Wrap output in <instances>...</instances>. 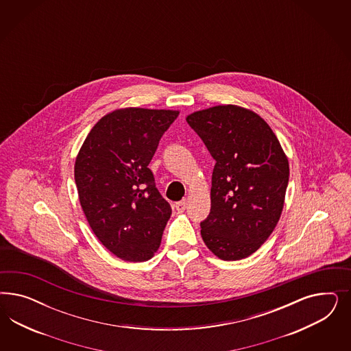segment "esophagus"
<instances>
[{
  "label": "esophagus",
  "instance_id": "esophagus-1",
  "mask_svg": "<svg viewBox=\"0 0 351 351\" xmlns=\"http://www.w3.org/2000/svg\"><path fill=\"white\" fill-rule=\"evenodd\" d=\"M186 204H188L186 199H182L180 202H178L175 204V208H176V211L179 213H184L185 208H186Z\"/></svg>",
  "mask_w": 351,
  "mask_h": 351
}]
</instances>
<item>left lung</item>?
<instances>
[{
	"label": "left lung",
	"mask_w": 351,
	"mask_h": 351,
	"mask_svg": "<svg viewBox=\"0 0 351 351\" xmlns=\"http://www.w3.org/2000/svg\"><path fill=\"white\" fill-rule=\"evenodd\" d=\"M186 122L213 160L211 211L203 242L225 261L252 255L273 233L283 210L288 160L269 125L254 112L217 106Z\"/></svg>",
	"instance_id": "obj_1"
}]
</instances>
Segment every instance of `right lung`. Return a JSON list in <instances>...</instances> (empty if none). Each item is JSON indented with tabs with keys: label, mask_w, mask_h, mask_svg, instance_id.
<instances>
[{
	"label": "right lung",
	"mask_w": 351,
	"mask_h": 351,
	"mask_svg": "<svg viewBox=\"0 0 351 351\" xmlns=\"http://www.w3.org/2000/svg\"><path fill=\"white\" fill-rule=\"evenodd\" d=\"M178 110L118 109L87 135L75 165L80 202L97 239L125 261L157 252L171 216L148 167Z\"/></svg>",
	"instance_id": "add662e5"
}]
</instances>
